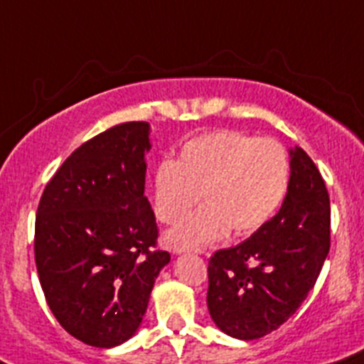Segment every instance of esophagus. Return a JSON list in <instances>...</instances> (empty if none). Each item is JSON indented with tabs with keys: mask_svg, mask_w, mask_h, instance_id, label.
Returning <instances> with one entry per match:
<instances>
[{
	"mask_svg": "<svg viewBox=\"0 0 364 364\" xmlns=\"http://www.w3.org/2000/svg\"><path fill=\"white\" fill-rule=\"evenodd\" d=\"M186 250H194V248L190 247H185V245H174V254H181V252H186ZM196 252H201L196 248Z\"/></svg>",
	"mask_w": 364,
	"mask_h": 364,
	"instance_id": "esophagus-1",
	"label": "esophagus"
}]
</instances>
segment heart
<instances>
[{
    "mask_svg": "<svg viewBox=\"0 0 364 364\" xmlns=\"http://www.w3.org/2000/svg\"><path fill=\"white\" fill-rule=\"evenodd\" d=\"M290 186V158L279 141L239 130L203 134L183 145L178 161L165 159L154 174V206L163 223L183 219L170 239L203 247L225 237L250 235L279 210Z\"/></svg>",
    "mask_w": 364,
    "mask_h": 364,
    "instance_id": "b5f03b06",
    "label": "heart"
}]
</instances>
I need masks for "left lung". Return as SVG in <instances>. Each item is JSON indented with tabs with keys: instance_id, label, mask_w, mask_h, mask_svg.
Instances as JSON below:
<instances>
[{
	"instance_id": "1",
	"label": "left lung",
	"mask_w": 364,
	"mask_h": 364,
	"mask_svg": "<svg viewBox=\"0 0 364 364\" xmlns=\"http://www.w3.org/2000/svg\"><path fill=\"white\" fill-rule=\"evenodd\" d=\"M330 250V198L303 149L290 150L287 198L267 225L208 261L206 304L215 325L245 341L294 316L316 284Z\"/></svg>"
}]
</instances>
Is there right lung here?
I'll return each mask as SVG.
<instances>
[{
	"mask_svg": "<svg viewBox=\"0 0 364 364\" xmlns=\"http://www.w3.org/2000/svg\"><path fill=\"white\" fill-rule=\"evenodd\" d=\"M149 130L129 121L83 143L47 183L36 214L45 299L70 336L97 348L136 333L170 261L145 196Z\"/></svg>",
	"mask_w": 364,
	"mask_h": 364,
	"instance_id": "1",
	"label": "right lung"
}]
</instances>
